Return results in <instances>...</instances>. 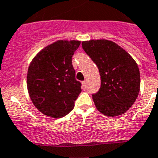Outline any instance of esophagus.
I'll use <instances>...</instances> for the list:
<instances>
[{
    "label": "esophagus",
    "mask_w": 158,
    "mask_h": 158,
    "mask_svg": "<svg viewBox=\"0 0 158 158\" xmlns=\"http://www.w3.org/2000/svg\"><path fill=\"white\" fill-rule=\"evenodd\" d=\"M85 86H86V81H82V88L85 89Z\"/></svg>",
    "instance_id": "esophagus-1"
}]
</instances>
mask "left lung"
Instances as JSON below:
<instances>
[{
  "label": "left lung",
  "mask_w": 158,
  "mask_h": 158,
  "mask_svg": "<svg viewBox=\"0 0 158 158\" xmlns=\"http://www.w3.org/2000/svg\"><path fill=\"white\" fill-rule=\"evenodd\" d=\"M82 48L96 64L101 87L93 94L96 108L106 116H118L127 111L140 92L137 64L114 42L106 40L82 42Z\"/></svg>",
  "instance_id": "8db88e82"
}]
</instances>
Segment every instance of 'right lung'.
Wrapping results in <instances>:
<instances>
[{
	"instance_id": "right-lung-1",
	"label": "right lung",
	"mask_w": 158,
	"mask_h": 158,
	"mask_svg": "<svg viewBox=\"0 0 158 158\" xmlns=\"http://www.w3.org/2000/svg\"><path fill=\"white\" fill-rule=\"evenodd\" d=\"M80 44L77 40H58L40 51L30 64V97L35 107L48 116L61 118L69 114L81 92V83L76 80L72 64Z\"/></svg>"
}]
</instances>
